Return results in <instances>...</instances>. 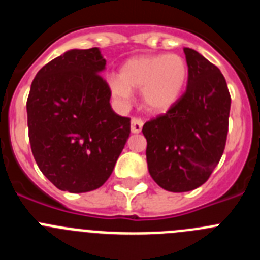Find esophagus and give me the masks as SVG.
Masks as SVG:
<instances>
[{"label": "esophagus", "instance_id": "1", "mask_svg": "<svg viewBox=\"0 0 260 260\" xmlns=\"http://www.w3.org/2000/svg\"><path fill=\"white\" fill-rule=\"evenodd\" d=\"M142 127H143V121H142L141 118L134 117V118L132 119V133L138 134V133L142 132Z\"/></svg>", "mask_w": 260, "mask_h": 260}]
</instances>
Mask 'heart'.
<instances>
[{
	"label": "heart",
	"instance_id": "obj_1",
	"mask_svg": "<svg viewBox=\"0 0 260 260\" xmlns=\"http://www.w3.org/2000/svg\"><path fill=\"white\" fill-rule=\"evenodd\" d=\"M187 79L189 65L178 54L137 56L123 62L118 75L108 78V87L121 107L133 102V89H141L144 107L161 113L178 102Z\"/></svg>",
	"mask_w": 260,
	"mask_h": 260
}]
</instances>
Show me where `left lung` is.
<instances>
[{
	"label": "left lung",
	"instance_id": "1",
	"mask_svg": "<svg viewBox=\"0 0 260 260\" xmlns=\"http://www.w3.org/2000/svg\"><path fill=\"white\" fill-rule=\"evenodd\" d=\"M183 52L189 65L186 92L142 128L148 172L172 192L190 191L210 178L224 152L231 112V95L219 68L197 50Z\"/></svg>",
	"mask_w": 260,
	"mask_h": 260
}]
</instances>
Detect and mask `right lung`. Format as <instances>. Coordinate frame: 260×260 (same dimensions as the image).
I'll return each instance as SVG.
<instances>
[{
    "label": "right lung",
    "mask_w": 260,
    "mask_h": 260,
    "mask_svg": "<svg viewBox=\"0 0 260 260\" xmlns=\"http://www.w3.org/2000/svg\"><path fill=\"white\" fill-rule=\"evenodd\" d=\"M99 48L71 49L39 70L27 99L32 155L57 189H99L130 135V118L110 107Z\"/></svg>",
    "instance_id": "obj_1"
}]
</instances>
